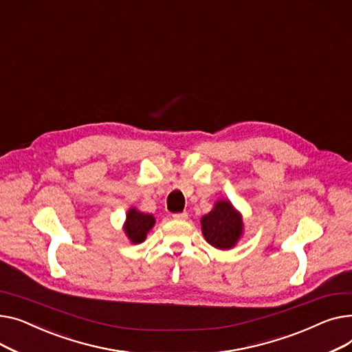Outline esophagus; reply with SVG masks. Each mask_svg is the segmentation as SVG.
Listing matches in <instances>:
<instances>
[{
	"instance_id": "esophagus-1",
	"label": "esophagus",
	"mask_w": 352,
	"mask_h": 352,
	"mask_svg": "<svg viewBox=\"0 0 352 352\" xmlns=\"http://www.w3.org/2000/svg\"><path fill=\"white\" fill-rule=\"evenodd\" d=\"M173 219H175V220H186V219H188V213H186V212H183V213H175V214H173Z\"/></svg>"
}]
</instances>
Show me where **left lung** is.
<instances>
[{
  "label": "left lung",
  "instance_id": "left-lung-1",
  "mask_svg": "<svg viewBox=\"0 0 352 352\" xmlns=\"http://www.w3.org/2000/svg\"><path fill=\"white\" fill-rule=\"evenodd\" d=\"M204 240L217 250H230L244 233L241 213L227 199L214 203L213 209L200 219Z\"/></svg>",
  "mask_w": 352,
  "mask_h": 352
}]
</instances>
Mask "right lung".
Masks as SVG:
<instances>
[{
    "label": "right lung",
    "mask_w": 352,
    "mask_h": 352,
    "mask_svg": "<svg viewBox=\"0 0 352 352\" xmlns=\"http://www.w3.org/2000/svg\"><path fill=\"white\" fill-rule=\"evenodd\" d=\"M155 223L156 219L152 214L131 208L126 213V220L123 223V232L131 243L139 244L146 240L148 233L153 229Z\"/></svg>",
    "instance_id": "1"
}]
</instances>
